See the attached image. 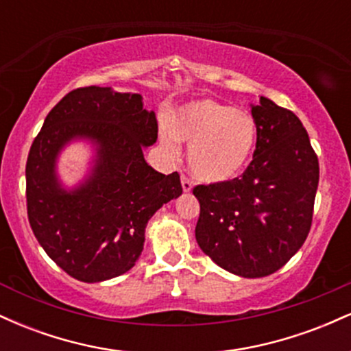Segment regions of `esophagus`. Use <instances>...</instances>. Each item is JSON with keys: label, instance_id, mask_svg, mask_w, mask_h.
<instances>
[{"label": "esophagus", "instance_id": "34e87169", "mask_svg": "<svg viewBox=\"0 0 351 351\" xmlns=\"http://www.w3.org/2000/svg\"><path fill=\"white\" fill-rule=\"evenodd\" d=\"M181 186H183V191H184V193L191 191V188H193V181L189 180L186 175H181Z\"/></svg>", "mask_w": 351, "mask_h": 351}]
</instances>
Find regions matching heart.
I'll use <instances>...</instances> for the list:
<instances>
[{
  "label": "heart",
  "mask_w": 351,
  "mask_h": 351,
  "mask_svg": "<svg viewBox=\"0 0 351 351\" xmlns=\"http://www.w3.org/2000/svg\"><path fill=\"white\" fill-rule=\"evenodd\" d=\"M165 150L189 145L188 167L204 183L236 178L247 167L257 143V125L245 112L215 99L193 100L181 107L175 120L160 127Z\"/></svg>",
  "instance_id": "obj_1"
}]
</instances>
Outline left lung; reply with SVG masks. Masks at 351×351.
<instances>
[{"mask_svg":"<svg viewBox=\"0 0 351 351\" xmlns=\"http://www.w3.org/2000/svg\"><path fill=\"white\" fill-rule=\"evenodd\" d=\"M252 162L237 178L196 184V241L219 267L241 277L271 276L302 247L312 226L318 158L293 112L261 97Z\"/></svg>","mask_w":351,"mask_h":351,"instance_id":"left-lung-1","label":"left lung"}]
</instances>
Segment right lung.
I'll return each instance as SVG.
<instances>
[{"mask_svg":"<svg viewBox=\"0 0 351 351\" xmlns=\"http://www.w3.org/2000/svg\"><path fill=\"white\" fill-rule=\"evenodd\" d=\"M77 136L96 140L99 158L86 184L67 193L53 162ZM156 136L155 112L142 97L110 87L74 88L47 114L26 162L27 219L47 256L74 279L102 282L130 271L148 219L183 193L178 173L162 175L145 162L143 147Z\"/></svg>","mask_w":351,"mask_h":351,"instance_id":"1","label":"right lung"}]
</instances>
